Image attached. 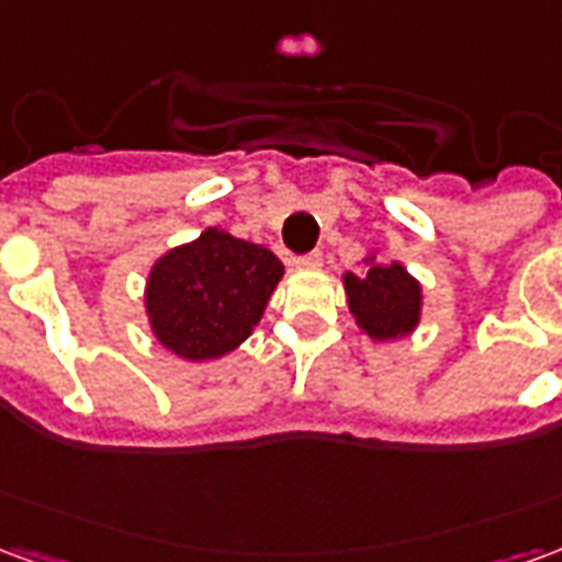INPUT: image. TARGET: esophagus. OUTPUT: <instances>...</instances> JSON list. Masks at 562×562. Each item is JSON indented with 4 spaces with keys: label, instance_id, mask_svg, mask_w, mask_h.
I'll return each instance as SVG.
<instances>
[{
    "label": "esophagus",
    "instance_id": "1",
    "mask_svg": "<svg viewBox=\"0 0 562 562\" xmlns=\"http://www.w3.org/2000/svg\"><path fill=\"white\" fill-rule=\"evenodd\" d=\"M292 268H297V270H316V268H322V252H306V256L292 258Z\"/></svg>",
    "mask_w": 562,
    "mask_h": 562
}]
</instances>
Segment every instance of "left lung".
Returning <instances> with one entry per match:
<instances>
[{
    "label": "left lung",
    "instance_id": "8db88e82",
    "mask_svg": "<svg viewBox=\"0 0 562 562\" xmlns=\"http://www.w3.org/2000/svg\"><path fill=\"white\" fill-rule=\"evenodd\" d=\"M342 285L358 328L373 340L406 337L422 318V285L401 261L364 258V270L346 273Z\"/></svg>",
    "mask_w": 562,
    "mask_h": 562
}]
</instances>
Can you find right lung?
<instances>
[{"mask_svg":"<svg viewBox=\"0 0 562 562\" xmlns=\"http://www.w3.org/2000/svg\"><path fill=\"white\" fill-rule=\"evenodd\" d=\"M280 280L282 261L270 249L207 228L149 270V328L186 361L222 358L252 334Z\"/></svg>","mask_w":562,"mask_h":562,"instance_id":"obj_1","label":"right lung"}]
</instances>
